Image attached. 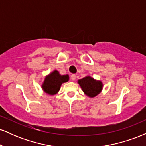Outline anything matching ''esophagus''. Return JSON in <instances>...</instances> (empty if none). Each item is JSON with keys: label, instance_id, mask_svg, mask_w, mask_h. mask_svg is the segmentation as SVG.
Segmentation results:
<instances>
[{"label": "esophagus", "instance_id": "obj_1", "mask_svg": "<svg viewBox=\"0 0 146 146\" xmlns=\"http://www.w3.org/2000/svg\"><path fill=\"white\" fill-rule=\"evenodd\" d=\"M71 78V80L74 81V80H75V79H76V75H75V74H72Z\"/></svg>", "mask_w": 146, "mask_h": 146}]
</instances>
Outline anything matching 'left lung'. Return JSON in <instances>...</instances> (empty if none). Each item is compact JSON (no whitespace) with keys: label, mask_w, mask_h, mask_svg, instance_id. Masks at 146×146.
Masks as SVG:
<instances>
[{"label":"left lung","mask_w":146,"mask_h":146,"mask_svg":"<svg viewBox=\"0 0 146 146\" xmlns=\"http://www.w3.org/2000/svg\"><path fill=\"white\" fill-rule=\"evenodd\" d=\"M82 90L86 96L93 98L100 94L103 89V83L100 80H95L90 75H86L78 80Z\"/></svg>","instance_id":"1"}]
</instances>
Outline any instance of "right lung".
<instances>
[{"instance_id": "1", "label": "right lung", "mask_w": 146, "mask_h": 146, "mask_svg": "<svg viewBox=\"0 0 146 146\" xmlns=\"http://www.w3.org/2000/svg\"><path fill=\"white\" fill-rule=\"evenodd\" d=\"M69 80V75H61L59 71L54 70L46 75L42 84V89L44 93L50 95H54L59 92L62 84Z\"/></svg>"}]
</instances>
